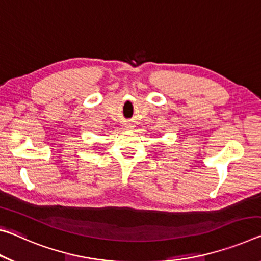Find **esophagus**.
Wrapping results in <instances>:
<instances>
[{
  "instance_id": "1",
  "label": "esophagus",
  "mask_w": 261,
  "mask_h": 261,
  "mask_svg": "<svg viewBox=\"0 0 261 261\" xmlns=\"http://www.w3.org/2000/svg\"><path fill=\"white\" fill-rule=\"evenodd\" d=\"M125 127H126V129H131V127H134V126H132V125H131V124H126V125H125Z\"/></svg>"
}]
</instances>
